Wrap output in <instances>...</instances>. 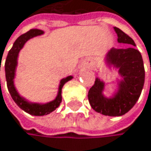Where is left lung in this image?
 <instances>
[{
  "label": "left lung",
  "instance_id": "left-lung-1",
  "mask_svg": "<svg viewBox=\"0 0 151 151\" xmlns=\"http://www.w3.org/2000/svg\"><path fill=\"white\" fill-rule=\"evenodd\" d=\"M114 31L119 43L130 45L127 48H112L106 56L107 63L118 69L123 77V81L119 82V90L114 97H104V83L97 78L89 90L88 99L92 108L97 113L120 116L131 109L139 98L145 81V69L140 52L134 47V40L117 27H114Z\"/></svg>",
  "mask_w": 151,
  "mask_h": 151
}]
</instances>
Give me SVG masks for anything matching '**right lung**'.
I'll use <instances>...</instances> for the list:
<instances>
[{"instance_id": "add662e5", "label": "right lung", "mask_w": 151, "mask_h": 151, "mask_svg": "<svg viewBox=\"0 0 151 151\" xmlns=\"http://www.w3.org/2000/svg\"><path fill=\"white\" fill-rule=\"evenodd\" d=\"M42 34H43L42 30L31 29L30 31L26 32L25 34H23L22 35H20V37L15 40V42L14 43L13 47L10 49L9 53L7 55V58H6L5 64H4L7 88H8V91H9L12 98H13V100L15 102V104L20 107V108L23 109L24 112L32 114V116H46V114H50L51 112H53L54 110H56L58 108L61 103V100H62V97H61L62 87L67 81H69L70 80L72 79L71 76H69L65 79H62L60 81V84H59L58 93L56 99L54 101L49 102V103L45 104L28 103L18 94L17 91L14 87V75H15V69H16V65H17L18 54L20 52V50H21L22 47H24V43L27 40L34 37H37V35H42Z\"/></svg>"}]
</instances>
